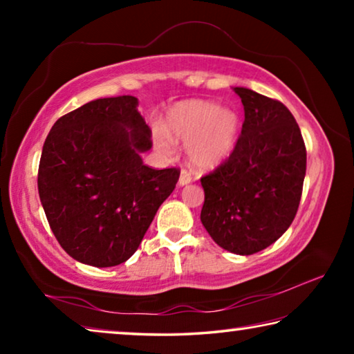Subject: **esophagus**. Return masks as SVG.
I'll return each instance as SVG.
<instances>
[{"label": "esophagus", "mask_w": 354, "mask_h": 354, "mask_svg": "<svg viewBox=\"0 0 354 354\" xmlns=\"http://www.w3.org/2000/svg\"><path fill=\"white\" fill-rule=\"evenodd\" d=\"M192 181V176L187 170H181V175H179V185H185Z\"/></svg>", "instance_id": "esophagus-1"}]
</instances>
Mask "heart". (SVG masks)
<instances>
[{"mask_svg": "<svg viewBox=\"0 0 354 354\" xmlns=\"http://www.w3.org/2000/svg\"><path fill=\"white\" fill-rule=\"evenodd\" d=\"M167 127L173 136L187 142L185 149L192 164L200 169H212L234 149L241 122L230 107L192 100L173 107ZM156 140L160 149L169 151L170 142L164 133H156Z\"/></svg>", "mask_w": 354, "mask_h": 354, "instance_id": "obj_1", "label": "heart"}]
</instances>
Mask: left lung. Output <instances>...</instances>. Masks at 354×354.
<instances>
[{"instance_id": "left-lung-1", "label": "left lung", "mask_w": 354, "mask_h": 354, "mask_svg": "<svg viewBox=\"0 0 354 354\" xmlns=\"http://www.w3.org/2000/svg\"><path fill=\"white\" fill-rule=\"evenodd\" d=\"M245 120L225 162L201 176V223L214 242L248 256L270 247L295 218L306 175V147L278 100L234 87Z\"/></svg>"}]
</instances>
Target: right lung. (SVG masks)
<instances>
[{
	"instance_id": "obj_1",
	"label": "right lung",
	"mask_w": 354,
	"mask_h": 354,
	"mask_svg": "<svg viewBox=\"0 0 354 354\" xmlns=\"http://www.w3.org/2000/svg\"><path fill=\"white\" fill-rule=\"evenodd\" d=\"M151 147V129L131 95L93 100L51 128L39 196L53 234L73 259L113 267L139 248L181 173L143 164L140 153Z\"/></svg>"
}]
</instances>
